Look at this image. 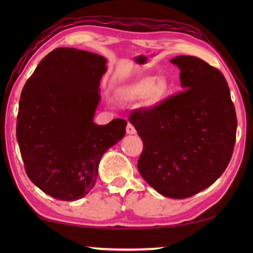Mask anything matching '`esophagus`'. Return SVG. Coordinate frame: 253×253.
I'll list each match as a JSON object with an SVG mask.
<instances>
[{
  "label": "esophagus",
  "instance_id": "34e87169",
  "mask_svg": "<svg viewBox=\"0 0 253 253\" xmlns=\"http://www.w3.org/2000/svg\"><path fill=\"white\" fill-rule=\"evenodd\" d=\"M126 131H127V134H130V135H132V134H136V129H135V127L132 126L130 123H128V124H127Z\"/></svg>",
  "mask_w": 253,
  "mask_h": 253
}]
</instances>
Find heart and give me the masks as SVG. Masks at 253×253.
<instances>
[{
	"instance_id": "b5f03b06",
	"label": "heart",
	"mask_w": 253,
	"mask_h": 253,
	"mask_svg": "<svg viewBox=\"0 0 253 253\" xmlns=\"http://www.w3.org/2000/svg\"><path fill=\"white\" fill-rule=\"evenodd\" d=\"M166 90V84L163 80H156L155 77H145L128 87L124 95L127 98L144 97L151 92L153 97H160Z\"/></svg>"
}]
</instances>
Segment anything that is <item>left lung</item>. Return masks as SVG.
<instances>
[{
    "label": "left lung",
    "mask_w": 253,
    "mask_h": 253,
    "mask_svg": "<svg viewBox=\"0 0 253 253\" xmlns=\"http://www.w3.org/2000/svg\"><path fill=\"white\" fill-rule=\"evenodd\" d=\"M170 62L181 70L183 91L153 108L134 110L129 122L144 144L137 164L143 178L162 195L185 199L223 174L238 124L220 70L191 55Z\"/></svg>",
    "instance_id": "obj_1"
}]
</instances>
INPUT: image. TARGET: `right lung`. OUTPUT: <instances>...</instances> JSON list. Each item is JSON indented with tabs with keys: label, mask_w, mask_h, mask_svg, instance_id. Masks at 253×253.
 I'll list each match as a JSON object with an SVG mask.
<instances>
[{
	"label": "right lung",
	"mask_w": 253,
	"mask_h": 253,
	"mask_svg": "<svg viewBox=\"0 0 253 253\" xmlns=\"http://www.w3.org/2000/svg\"><path fill=\"white\" fill-rule=\"evenodd\" d=\"M106 63V58L89 51L54 49L21 93L16 139L25 172L34 185L57 200L87 195L96 183L100 158L126 134L124 119L93 123Z\"/></svg>",
	"instance_id": "obj_1"
}]
</instances>
